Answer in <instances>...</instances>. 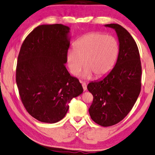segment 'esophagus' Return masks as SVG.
I'll list each match as a JSON object with an SVG mask.
<instances>
[{"instance_id": "esophagus-1", "label": "esophagus", "mask_w": 155, "mask_h": 155, "mask_svg": "<svg viewBox=\"0 0 155 155\" xmlns=\"http://www.w3.org/2000/svg\"><path fill=\"white\" fill-rule=\"evenodd\" d=\"M81 83H82V86H83V90L85 91V90H87V85H86V83L81 81Z\"/></svg>"}]
</instances>
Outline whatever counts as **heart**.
Returning a JSON list of instances; mask_svg holds the SVG:
<instances>
[{
  "mask_svg": "<svg viewBox=\"0 0 155 155\" xmlns=\"http://www.w3.org/2000/svg\"><path fill=\"white\" fill-rule=\"evenodd\" d=\"M119 54V44L112 36L100 32H91L76 41L74 48L70 49L66 56L69 70L77 76L85 65L82 77L90 78L95 75L103 78L111 72Z\"/></svg>",
  "mask_w": 155,
  "mask_h": 155,
  "instance_id": "b5f03b06",
  "label": "heart"
}]
</instances>
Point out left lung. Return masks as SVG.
I'll return each instance as SVG.
<instances>
[{"label":"left lung","instance_id":"left-lung-1","mask_svg":"<svg viewBox=\"0 0 155 155\" xmlns=\"http://www.w3.org/2000/svg\"><path fill=\"white\" fill-rule=\"evenodd\" d=\"M119 54L112 70L102 80L91 82L87 90L93 95L89 113L96 124L112 126L122 121L136 103L141 87V63L138 47L128 31L118 24Z\"/></svg>","mask_w":155,"mask_h":155}]
</instances>
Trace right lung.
<instances>
[{
	"mask_svg": "<svg viewBox=\"0 0 155 155\" xmlns=\"http://www.w3.org/2000/svg\"><path fill=\"white\" fill-rule=\"evenodd\" d=\"M68 27L42 25L29 33L17 60L16 81L25 108L39 121L54 124L65 116L69 104L83 92L65 66Z\"/></svg>",
	"mask_w": 155,
	"mask_h": 155,
	"instance_id": "right-lung-1",
	"label": "right lung"
}]
</instances>
